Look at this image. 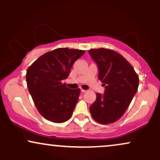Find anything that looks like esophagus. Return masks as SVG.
Returning a JSON list of instances; mask_svg holds the SVG:
<instances>
[{
    "label": "esophagus",
    "mask_w": 160,
    "mask_h": 160,
    "mask_svg": "<svg viewBox=\"0 0 160 160\" xmlns=\"http://www.w3.org/2000/svg\"><path fill=\"white\" fill-rule=\"evenodd\" d=\"M87 91L86 90H84V89H81V92H82V93H85V92H86Z\"/></svg>",
    "instance_id": "1"
}]
</instances>
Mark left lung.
<instances>
[{
  "label": "left lung",
  "instance_id": "obj_1",
  "mask_svg": "<svg viewBox=\"0 0 160 160\" xmlns=\"http://www.w3.org/2000/svg\"><path fill=\"white\" fill-rule=\"evenodd\" d=\"M88 53L98 66V78L105 86L103 94H97L89 110L101 124L116 122L124 114L138 89L139 78L120 54L108 48H92Z\"/></svg>",
  "mask_w": 160,
  "mask_h": 160
}]
</instances>
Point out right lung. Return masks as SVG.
<instances>
[{
	"label": "right lung",
	"instance_id": "add662e5",
	"mask_svg": "<svg viewBox=\"0 0 160 160\" xmlns=\"http://www.w3.org/2000/svg\"><path fill=\"white\" fill-rule=\"evenodd\" d=\"M85 51L58 48L38 58L26 72V83L36 108L46 120L62 123L69 120L80 89H71L62 82L72 66Z\"/></svg>",
	"mask_w": 160,
	"mask_h": 160
}]
</instances>
